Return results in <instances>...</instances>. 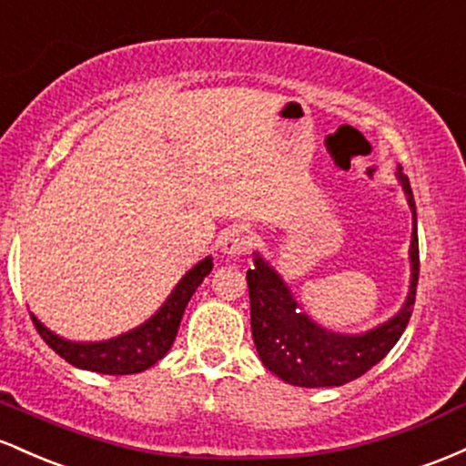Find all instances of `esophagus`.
<instances>
[{
  "mask_svg": "<svg viewBox=\"0 0 466 466\" xmlns=\"http://www.w3.org/2000/svg\"><path fill=\"white\" fill-rule=\"evenodd\" d=\"M250 242H253V235L242 227L228 228V231L222 233V238H219L222 253L228 255V258H242V255H247Z\"/></svg>",
  "mask_w": 466,
  "mask_h": 466,
  "instance_id": "obj_1",
  "label": "esophagus"
}]
</instances>
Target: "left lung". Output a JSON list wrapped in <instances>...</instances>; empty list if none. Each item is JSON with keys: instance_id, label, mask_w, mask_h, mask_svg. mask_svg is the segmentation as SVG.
Returning a JSON list of instances; mask_svg holds the SVG:
<instances>
[{"instance_id": "1", "label": "left lung", "mask_w": 466, "mask_h": 466, "mask_svg": "<svg viewBox=\"0 0 466 466\" xmlns=\"http://www.w3.org/2000/svg\"><path fill=\"white\" fill-rule=\"evenodd\" d=\"M407 205L411 208L410 244V292L400 310L372 330L343 334L328 330L312 321L297 303L289 284L273 266L255 250L253 268H248L250 330L258 354L266 370L297 388H339L372 370L405 332L418 284V228L416 205L410 180L396 169Z\"/></svg>"}]
</instances>
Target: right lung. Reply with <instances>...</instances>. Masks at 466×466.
Returning a JSON list of instances; mask_svg holds the SVG:
<instances>
[{"mask_svg":"<svg viewBox=\"0 0 466 466\" xmlns=\"http://www.w3.org/2000/svg\"><path fill=\"white\" fill-rule=\"evenodd\" d=\"M211 268L213 258L208 255V258L198 261L191 270H187L185 277L176 284V289L169 292L163 306L147 321L132 328L129 332L118 334V337L106 339V341H70V339H64L48 330L35 315L30 317H33V323L39 330L41 339L75 368L112 376L138 374L145 372L154 363H158L169 352V348L174 346L187 303H189L193 292L198 290V286L205 281V277L211 273Z\"/></svg>","mask_w":466,"mask_h":466,"instance_id":"1","label":"right lung"}]
</instances>
